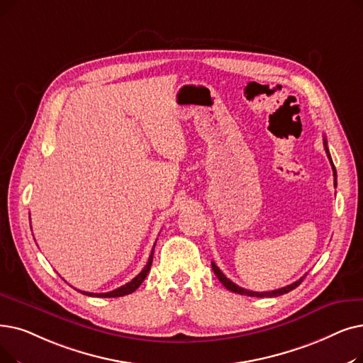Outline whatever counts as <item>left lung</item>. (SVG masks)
<instances>
[{
    "label": "left lung",
    "mask_w": 363,
    "mask_h": 363,
    "mask_svg": "<svg viewBox=\"0 0 363 363\" xmlns=\"http://www.w3.org/2000/svg\"><path fill=\"white\" fill-rule=\"evenodd\" d=\"M323 147H325L328 159H329V162H330V166H333V172H334V185L337 186V170H335V166H334V163H333V159H330V154H329V150H328V140H326L325 138H323ZM212 270H213L215 276L219 279V281L223 283V285H224L228 291L235 292V294H240V295H247V296H258V298H264V296L272 298V296H279V295H283V294H288L289 291L295 289L298 285H301L303 279L306 277V276H303L301 279H298L296 281L291 283V285H288V286H285V288L276 289V291H270V292H255V291H247V289H245V288H240V286L235 285V283H233L223 272H220V270L218 269L215 262H212Z\"/></svg>",
    "instance_id": "obj_1"
}]
</instances>
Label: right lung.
<instances>
[{"mask_svg":"<svg viewBox=\"0 0 363 363\" xmlns=\"http://www.w3.org/2000/svg\"><path fill=\"white\" fill-rule=\"evenodd\" d=\"M152 255H154V247L151 250V255L148 258L147 265L144 267V270L140 272L135 279H132L129 283H125V285H123V286H120V288H117V289H114L111 292H105V294H93V292H84V291H80V292L84 294V295H89V296H102V298H116V296H123V295H129V294L135 292L140 286V283L145 280V277H147V274H148V272L151 269Z\"/></svg>","mask_w":363,"mask_h":363,"instance_id":"right-lung-1","label":"right lung"}]
</instances>
